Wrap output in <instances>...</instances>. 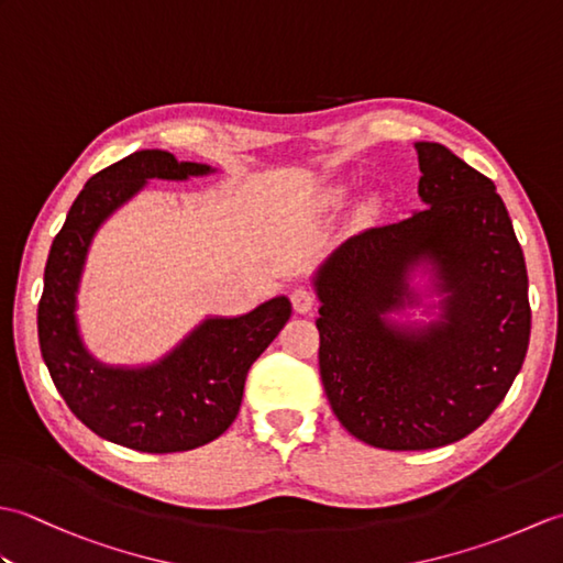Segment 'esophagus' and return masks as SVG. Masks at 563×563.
<instances>
[{"instance_id":"1","label":"esophagus","mask_w":563,"mask_h":563,"mask_svg":"<svg viewBox=\"0 0 563 563\" xmlns=\"http://www.w3.org/2000/svg\"><path fill=\"white\" fill-rule=\"evenodd\" d=\"M290 300H292V309H295L297 314H307V312H312L314 305H317V297H314V292H312V290H307V288H295V290H292V295H290Z\"/></svg>"}]
</instances>
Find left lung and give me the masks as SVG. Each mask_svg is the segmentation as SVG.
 <instances>
[{
    "label": "left lung",
    "mask_w": 563,
    "mask_h": 563,
    "mask_svg": "<svg viewBox=\"0 0 563 563\" xmlns=\"http://www.w3.org/2000/svg\"><path fill=\"white\" fill-rule=\"evenodd\" d=\"M423 210L373 227L314 273L319 373L341 426L382 450L450 445L504 401L530 343L528 268L504 200L438 142H416ZM429 275L426 291L412 288ZM439 297L423 303V296ZM421 306L428 322L396 319Z\"/></svg>",
    "instance_id": "1"
}]
</instances>
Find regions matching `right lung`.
Wrapping results in <instances>:
<instances>
[{"label": "right lung", "instance_id": "obj_1", "mask_svg": "<svg viewBox=\"0 0 563 563\" xmlns=\"http://www.w3.org/2000/svg\"><path fill=\"white\" fill-rule=\"evenodd\" d=\"M212 172L164 150L133 152L89 178L47 254L38 305L43 361L69 411L115 445L164 454L220 438L242 406L249 367L290 319L285 295L242 317H208L157 363L140 367L106 365L84 345L77 292L99 227L150 178L188 181Z\"/></svg>", "mask_w": 563, "mask_h": 563}]
</instances>
